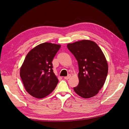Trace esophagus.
Segmentation results:
<instances>
[{
  "instance_id": "obj_1",
  "label": "esophagus",
  "mask_w": 129,
  "mask_h": 129,
  "mask_svg": "<svg viewBox=\"0 0 129 129\" xmlns=\"http://www.w3.org/2000/svg\"><path fill=\"white\" fill-rule=\"evenodd\" d=\"M70 77H71V75H69L67 76L64 77V78L65 79H66V80H68V79H69L70 78Z\"/></svg>"
}]
</instances>
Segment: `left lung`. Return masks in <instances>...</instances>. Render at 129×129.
<instances>
[{
    "label": "left lung",
    "mask_w": 129,
    "mask_h": 129,
    "mask_svg": "<svg viewBox=\"0 0 129 129\" xmlns=\"http://www.w3.org/2000/svg\"><path fill=\"white\" fill-rule=\"evenodd\" d=\"M67 47L79 67V84L74 88V91L85 99L95 96L103 86L108 74V64L102 51L89 40L69 43Z\"/></svg>",
    "instance_id": "obj_1"
}]
</instances>
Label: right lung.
<instances>
[{
    "label": "right lung",
    "instance_id": "obj_1",
    "mask_svg": "<svg viewBox=\"0 0 129 129\" xmlns=\"http://www.w3.org/2000/svg\"><path fill=\"white\" fill-rule=\"evenodd\" d=\"M60 45L43 43L30 50L20 69L24 87L32 96L42 99L55 89L58 79L53 73L52 61Z\"/></svg>",
    "mask_w": 129,
    "mask_h": 129
}]
</instances>
